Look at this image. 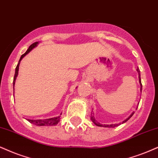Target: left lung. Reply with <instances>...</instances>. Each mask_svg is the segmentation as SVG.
Instances as JSON below:
<instances>
[{"instance_id":"obj_1","label":"left lung","mask_w":158,"mask_h":158,"mask_svg":"<svg viewBox=\"0 0 158 158\" xmlns=\"http://www.w3.org/2000/svg\"><path fill=\"white\" fill-rule=\"evenodd\" d=\"M136 71L138 72V73H139V83H140V85H141V90H142V84H141V74H140V70H139V68H138L137 69H136ZM138 108V107H137ZM137 109V108H136ZM134 113L135 112H133L129 116H128L127 118H126V119H124L123 122H120V123H118V124H100V122H97V121L95 119V118H94V116H92V115H91V120L92 121V122L93 123H94L95 125H97V126H98V127H117V126H118V125H120L121 124H123V123H125V122H127V120H129L130 118L132 117V116H133V115L134 114Z\"/></svg>"}]
</instances>
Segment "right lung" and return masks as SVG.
<instances>
[{
    "instance_id": "1",
    "label": "right lung",
    "mask_w": 158,
    "mask_h": 158,
    "mask_svg": "<svg viewBox=\"0 0 158 158\" xmlns=\"http://www.w3.org/2000/svg\"><path fill=\"white\" fill-rule=\"evenodd\" d=\"M39 44V42H35V43L32 44L28 48V49L26 50V52H25L24 54H23L22 56H21L20 58H19V61L18 62V64H17V67L16 69H15V77H14V81H13V89L14 90H15V81H16V78L17 77V75H18V71H19V64H20V61L23 59V57H25V56L27 55V54L29 52L31 51V50H32L35 47L37 46V44ZM60 117H61V116H56V117H53V118H46V119H27L28 121L31 124H34L36 126H52V125H56L58 122H60Z\"/></svg>"
}]
</instances>
